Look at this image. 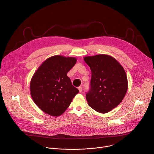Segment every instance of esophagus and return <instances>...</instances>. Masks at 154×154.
Wrapping results in <instances>:
<instances>
[{"label": "esophagus", "instance_id": "obj_1", "mask_svg": "<svg viewBox=\"0 0 154 154\" xmlns=\"http://www.w3.org/2000/svg\"><path fill=\"white\" fill-rule=\"evenodd\" d=\"M78 89L79 90V92H81L82 91V87H81V86L79 87V88H78Z\"/></svg>", "mask_w": 154, "mask_h": 154}]
</instances>
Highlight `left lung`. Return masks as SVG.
I'll return each instance as SVG.
<instances>
[{
    "mask_svg": "<svg viewBox=\"0 0 154 154\" xmlns=\"http://www.w3.org/2000/svg\"><path fill=\"white\" fill-rule=\"evenodd\" d=\"M90 67L91 88L86 95L88 105L98 112L105 114L117 107L124 98L128 86L126 72L114 57L106 54L86 56Z\"/></svg>",
    "mask_w": 154,
    "mask_h": 154,
    "instance_id": "1",
    "label": "left lung"
}]
</instances>
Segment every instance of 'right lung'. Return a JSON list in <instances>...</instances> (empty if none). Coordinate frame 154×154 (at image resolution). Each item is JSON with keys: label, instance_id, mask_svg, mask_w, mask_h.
<instances>
[{"label": "right lung", "instance_id": "right-lung-1", "mask_svg": "<svg viewBox=\"0 0 154 154\" xmlns=\"http://www.w3.org/2000/svg\"><path fill=\"white\" fill-rule=\"evenodd\" d=\"M77 59L63 56H52L45 60L34 74L30 92L35 104L51 116H61L79 92L73 86L67 73Z\"/></svg>", "mask_w": 154, "mask_h": 154}]
</instances>
